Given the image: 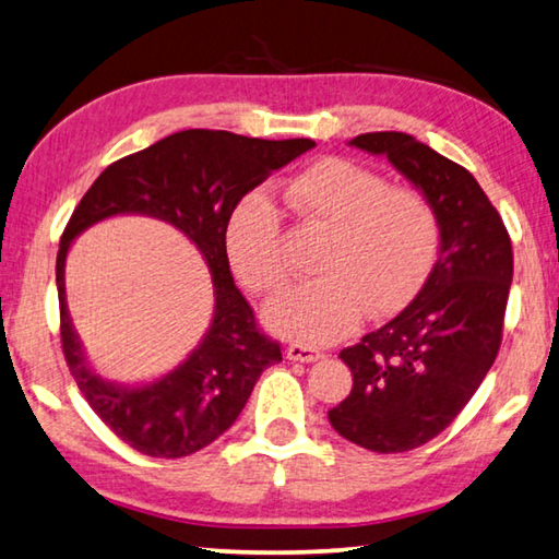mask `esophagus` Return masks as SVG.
Returning a JSON list of instances; mask_svg holds the SVG:
<instances>
[{
	"label": "esophagus",
	"mask_w": 559,
	"mask_h": 559,
	"mask_svg": "<svg viewBox=\"0 0 559 559\" xmlns=\"http://www.w3.org/2000/svg\"><path fill=\"white\" fill-rule=\"evenodd\" d=\"M286 357H288L290 361L310 364V361L322 359V352L314 349V347H306V344H290V347L286 349Z\"/></svg>",
	"instance_id": "34e87169"
}]
</instances>
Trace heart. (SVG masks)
I'll return each mask as SVG.
<instances>
[{"label": "heart", "instance_id": "obj_1", "mask_svg": "<svg viewBox=\"0 0 559 559\" xmlns=\"http://www.w3.org/2000/svg\"><path fill=\"white\" fill-rule=\"evenodd\" d=\"M286 205L302 225L320 231L318 281L281 293L266 322L283 337L330 344L373 318L408 302L432 269L438 217L423 192L385 186L369 168L322 158L290 180ZM225 245L237 278L269 296L288 278L283 217L266 192L251 190L229 212Z\"/></svg>", "mask_w": 559, "mask_h": 559}]
</instances>
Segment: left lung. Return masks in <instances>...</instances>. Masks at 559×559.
Returning <instances> with one entry per match:
<instances>
[{"label": "left lung", "mask_w": 559, "mask_h": 559, "mask_svg": "<svg viewBox=\"0 0 559 559\" xmlns=\"http://www.w3.org/2000/svg\"><path fill=\"white\" fill-rule=\"evenodd\" d=\"M349 144L389 158L438 217L440 253L428 281L391 322L340 352L354 385L328 413L332 428L364 450L408 452L448 428L499 354L511 237L469 170L415 136L371 131Z\"/></svg>", "instance_id": "1"}]
</instances>
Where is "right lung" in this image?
I'll return each instance as SVG.
<instances>
[{
	"mask_svg": "<svg viewBox=\"0 0 559 559\" xmlns=\"http://www.w3.org/2000/svg\"><path fill=\"white\" fill-rule=\"evenodd\" d=\"M314 146L312 139H249L231 131L188 129L107 166L80 200L60 237L56 283L60 342L70 373L99 420L141 454L188 456L239 418L261 371L278 364V342L259 330L235 286L225 231L237 202ZM146 214L168 221L199 247L213 273L216 312L199 347L156 382L124 386L92 371L64 302V257L75 236L107 216Z\"/></svg>",
	"mask_w": 559,
	"mask_h": 559,
	"instance_id": "add662e5",
	"label": "right lung"
}]
</instances>
